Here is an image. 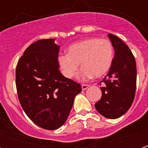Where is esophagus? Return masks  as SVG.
Listing matches in <instances>:
<instances>
[{"label":"esophagus","instance_id":"obj_1","mask_svg":"<svg viewBox=\"0 0 148 148\" xmlns=\"http://www.w3.org/2000/svg\"><path fill=\"white\" fill-rule=\"evenodd\" d=\"M89 86H90L87 85V84H82V90H86L89 88Z\"/></svg>","mask_w":148,"mask_h":148}]
</instances>
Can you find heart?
<instances>
[{"label":"heart","instance_id":"obj_1","mask_svg":"<svg viewBox=\"0 0 148 148\" xmlns=\"http://www.w3.org/2000/svg\"><path fill=\"white\" fill-rule=\"evenodd\" d=\"M113 58L111 42L106 39L91 38L71 46L68 54L60 55L58 63L62 74L72 78L77 73L81 62L82 71L78 79L85 80L93 77H101L109 71Z\"/></svg>","mask_w":148,"mask_h":148}]
</instances>
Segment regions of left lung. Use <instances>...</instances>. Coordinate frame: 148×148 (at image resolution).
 Here are the masks:
<instances>
[{"instance_id": "8db88e82", "label": "left lung", "mask_w": 148, "mask_h": 148, "mask_svg": "<svg viewBox=\"0 0 148 148\" xmlns=\"http://www.w3.org/2000/svg\"><path fill=\"white\" fill-rule=\"evenodd\" d=\"M114 48L115 55L108 74L101 82L102 96L95 108L103 116L121 117L129 109L136 89V64L129 47L120 38L108 35ZM100 82V83H101Z\"/></svg>"}]
</instances>
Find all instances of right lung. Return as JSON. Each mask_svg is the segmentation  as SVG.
<instances>
[{
	"instance_id": "1",
	"label": "right lung",
	"mask_w": 148,
	"mask_h": 148,
	"mask_svg": "<svg viewBox=\"0 0 148 148\" xmlns=\"http://www.w3.org/2000/svg\"><path fill=\"white\" fill-rule=\"evenodd\" d=\"M55 40L40 39L31 44L16 70V86L22 108L31 121L47 130L63 125L74 97L82 91L80 84L59 71V46Z\"/></svg>"
}]
</instances>
